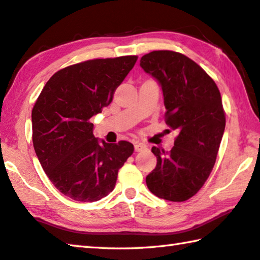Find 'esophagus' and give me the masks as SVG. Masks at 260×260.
<instances>
[{"label": "esophagus", "instance_id": "34e87169", "mask_svg": "<svg viewBox=\"0 0 260 260\" xmlns=\"http://www.w3.org/2000/svg\"><path fill=\"white\" fill-rule=\"evenodd\" d=\"M134 148H135L136 152H142V151H145V150H146V145H145L144 143L136 142L135 145H134Z\"/></svg>", "mask_w": 260, "mask_h": 260}]
</instances>
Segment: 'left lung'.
Instances as JSON below:
<instances>
[{
  "label": "left lung",
  "mask_w": 260,
  "mask_h": 260,
  "mask_svg": "<svg viewBox=\"0 0 260 260\" xmlns=\"http://www.w3.org/2000/svg\"><path fill=\"white\" fill-rule=\"evenodd\" d=\"M140 64L161 85L165 121L178 132L169 152L151 150L157 166L146 185L161 199L186 201L204 186L216 162L226 122L220 92L199 64L179 52L152 51Z\"/></svg>",
  "instance_id": "1"
}]
</instances>
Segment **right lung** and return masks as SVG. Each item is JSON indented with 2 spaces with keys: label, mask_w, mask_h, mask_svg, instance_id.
Returning <instances> with one entry per match:
<instances>
[{
  "label": "right lung",
  "mask_w": 260,
  "mask_h": 260,
  "mask_svg": "<svg viewBox=\"0 0 260 260\" xmlns=\"http://www.w3.org/2000/svg\"><path fill=\"white\" fill-rule=\"evenodd\" d=\"M138 55L93 59L60 69L31 110L32 144L50 181L70 199L93 202L116 185L118 171L134 152L127 141L99 143L89 119L112 101Z\"/></svg>",
  "instance_id": "1"
}]
</instances>
